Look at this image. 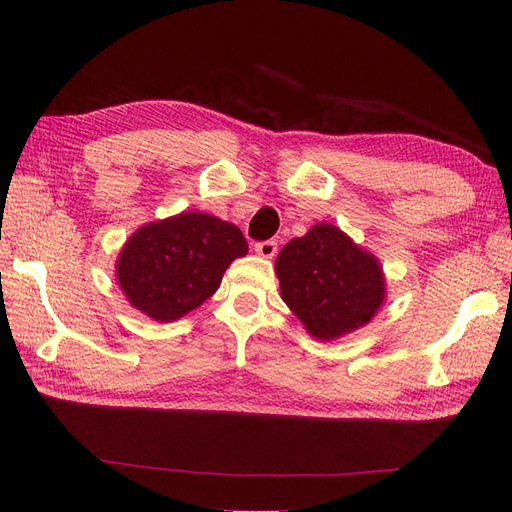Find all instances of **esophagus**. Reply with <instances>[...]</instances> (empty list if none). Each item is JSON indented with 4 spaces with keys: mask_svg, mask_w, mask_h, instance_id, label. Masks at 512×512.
Here are the masks:
<instances>
[{
    "mask_svg": "<svg viewBox=\"0 0 512 512\" xmlns=\"http://www.w3.org/2000/svg\"><path fill=\"white\" fill-rule=\"evenodd\" d=\"M254 252L262 258H273L277 254V243L275 241H260L254 245Z\"/></svg>",
    "mask_w": 512,
    "mask_h": 512,
    "instance_id": "obj_1",
    "label": "esophagus"
}]
</instances>
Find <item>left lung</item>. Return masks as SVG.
Wrapping results in <instances>:
<instances>
[{"label": "left lung", "instance_id": "left-lung-1", "mask_svg": "<svg viewBox=\"0 0 512 512\" xmlns=\"http://www.w3.org/2000/svg\"><path fill=\"white\" fill-rule=\"evenodd\" d=\"M275 273L284 303L324 342L365 327L386 297L376 256L333 224H316L286 243Z\"/></svg>", "mask_w": 512, "mask_h": 512}]
</instances>
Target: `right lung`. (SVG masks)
Segmentation results:
<instances>
[{"mask_svg":"<svg viewBox=\"0 0 512 512\" xmlns=\"http://www.w3.org/2000/svg\"><path fill=\"white\" fill-rule=\"evenodd\" d=\"M247 254L243 232L207 213H179L138 228L117 258V282L130 305L173 322L220 288L230 262Z\"/></svg>","mask_w":512,"mask_h":512,"instance_id":"obj_1","label":"right lung"}]
</instances>
